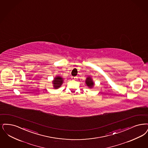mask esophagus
Returning a JSON list of instances; mask_svg holds the SVG:
<instances>
[{"label":"esophagus","mask_w":148,"mask_h":148,"mask_svg":"<svg viewBox=\"0 0 148 148\" xmlns=\"http://www.w3.org/2000/svg\"><path fill=\"white\" fill-rule=\"evenodd\" d=\"M77 77H71V79H73V80H75V79H77Z\"/></svg>","instance_id":"esophagus-1"}]
</instances>
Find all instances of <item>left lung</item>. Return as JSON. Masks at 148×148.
Here are the masks:
<instances>
[{"label": "left lung", "mask_w": 148, "mask_h": 148, "mask_svg": "<svg viewBox=\"0 0 148 148\" xmlns=\"http://www.w3.org/2000/svg\"><path fill=\"white\" fill-rule=\"evenodd\" d=\"M86 84L87 86H89L90 88H92V86H93L94 85V83H93V82H92V79H91L90 77H88L86 78Z\"/></svg>", "instance_id": "obj_1"}]
</instances>
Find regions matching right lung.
<instances>
[{"instance_id":"obj_1","label":"right lung","mask_w":148,"mask_h":148,"mask_svg":"<svg viewBox=\"0 0 148 148\" xmlns=\"http://www.w3.org/2000/svg\"><path fill=\"white\" fill-rule=\"evenodd\" d=\"M63 78L60 77H57L54 78V80H53V86L54 88V89H58L59 87L62 85V83H63Z\"/></svg>"}]
</instances>
